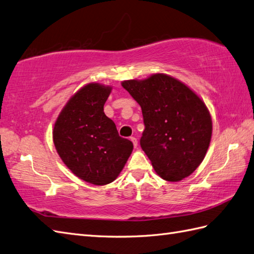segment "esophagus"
Returning a JSON list of instances; mask_svg holds the SVG:
<instances>
[{"mask_svg":"<svg viewBox=\"0 0 254 254\" xmlns=\"http://www.w3.org/2000/svg\"><path fill=\"white\" fill-rule=\"evenodd\" d=\"M129 139H131V141L133 143L134 147H136V146H137V138H136V137L131 136V137H129Z\"/></svg>","mask_w":254,"mask_h":254,"instance_id":"obj_1","label":"esophagus"}]
</instances>
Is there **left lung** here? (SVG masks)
<instances>
[{"mask_svg":"<svg viewBox=\"0 0 254 254\" xmlns=\"http://www.w3.org/2000/svg\"><path fill=\"white\" fill-rule=\"evenodd\" d=\"M122 86L141 108L145 129L140 147L157 174L169 182L190 175L210 145L212 120L207 106L190 87L163 73L123 81Z\"/></svg>","mask_w":254,"mask_h":254,"instance_id":"obj_1","label":"left lung"}]
</instances>
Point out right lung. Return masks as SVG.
Instances as JSON below:
<instances>
[{
    "instance_id": "add662e5",
    "label": "right lung",
    "mask_w": 254,
    "mask_h": 254,
    "mask_svg": "<svg viewBox=\"0 0 254 254\" xmlns=\"http://www.w3.org/2000/svg\"><path fill=\"white\" fill-rule=\"evenodd\" d=\"M110 92V86L98 83L82 87L64 106L53 131L64 163L94 185L114 182L133 150L132 141L119 136L115 122L104 113Z\"/></svg>"
}]
</instances>
